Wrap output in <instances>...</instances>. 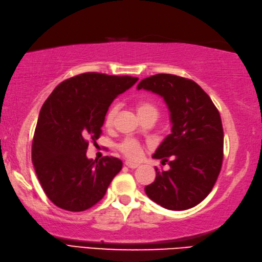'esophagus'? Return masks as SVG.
Segmentation results:
<instances>
[{
    "label": "esophagus",
    "instance_id": "esophagus-1",
    "mask_svg": "<svg viewBox=\"0 0 262 262\" xmlns=\"http://www.w3.org/2000/svg\"><path fill=\"white\" fill-rule=\"evenodd\" d=\"M125 166L131 168V169H136V168L139 167L138 164H133V162H131V161H125Z\"/></svg>",
    "mask_w": 262,
    "mask_h": 262
}]
</instances>
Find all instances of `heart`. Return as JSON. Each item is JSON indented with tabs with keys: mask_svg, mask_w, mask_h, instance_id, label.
<instances>
[{
	"mask_svg": "<svg viewBox=\"0 0 262 262\" xmlns=\"http://www.w3.org/2000/svg\"><path fill=\"white\" fill-rule=\"evenodd\" d=\"M137 113L139 118H143V116L147 115H154L157 119V115H158V111H157L156 106H154L152 104H150L148 102H139L137 104ZM116 114H118V106L113 105L106 113V125H112ZM119 149L127 157V158H130L132 160H138L142 155L141 146L137 141L132 140V139H126V140H124L119 146Z\"/></svg>",
	"mask_w": 262,
	"mask_h": 262,
	"instance_id": "b5f03b06",
	"label": "heart"
}]
</instances>
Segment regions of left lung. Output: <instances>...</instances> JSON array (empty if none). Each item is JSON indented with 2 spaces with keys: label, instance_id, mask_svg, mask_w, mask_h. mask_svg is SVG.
I'll use <instances>...</instances> for the list:
<instances>
[{
  "label": "left lung",
  "instance_id": "1",
  "mask_svg": "<svg viewBox=\"0 0 262 262\" xmlns=\"http://www.w3.org/2000/svg\"><path fill=\"white\" fill-rule=\"evenodd\" d=\"M137 90L164 98L169 111L171 133L152 158L168 162L170 169L158 171L144 187L147 196L171 211L196 206L210 194L223 160V127L211 97L190 79L158 74L142 79Z\"/></svg>",
  "mask_w": 262,
  "mask_h": 262
}]
</instances>
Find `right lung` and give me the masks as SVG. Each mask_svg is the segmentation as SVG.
Masks as SVG:
<instances>
[{
  "label": "right lung",
  "instance_id": "obj_1",
  "mask_svg": "<svg viewBox=\"0 0 262 262\" xmlns=\"http://www.w3.org/2000/svg\"><path fill=\"white\" fill-rule=\"evenodd\" d=\"M137 77L85 73L58 85L40 110L32 162L48 199L58 207L82 212L105 195L122 169L114 157L89 159V140L101 135L108 106Z\"/></svg>",
  "mask_w": 262,
  "mask_h": 262
}]
</instances>
